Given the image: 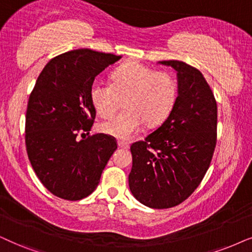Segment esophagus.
Listing matches in <instances>:
<instances>
[{"instance_id":"1","label":"esophagus","mask_w":252,"mask_h":252,"mask_svg":"<svg viewBox=\"0 0 252 252\" xmlns=\"http://www.w3.org/2000/svg\"><path fill=\"white\" fill-rule=\"evenodd\" d=\"M118 147L119 148H124V149H127L129 148V145L127 142H124V141H118Z\"/></svg>"}]
</instances>
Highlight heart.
<instances>
[{"label":"heart","instance_id":"obj_1","mask_svg":"<svg viewBox=\"0 0 252 252\" xmlns=\"http://www.w3.org/2000/svg\"><path fill=\"white\" fill-rule=\"evenodd\" d=\"M177 87L166 71H155L139 62H128L113 71L111 83L94 81L90 89L91 103L100 117L109 118L125 98V110L100 124L99 129L120 140L132 139L143 123L158 125L174 106Z\"/></svg>","mask_w":252,"mask_h":252}]
</instances>
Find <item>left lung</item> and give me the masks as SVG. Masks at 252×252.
Instances as JSON below:
<instances>
[{
	"label": "left lung",
	"mask_w": 252,
	"mask_h": 252,
	"mask_svg": "<svg viewBox=\"0 0 252 252\" xmlns=\"http://www.w3.org/2000/svg\"><path fill=\"white\" fill-rule=\"evenodd\" d=\"M177 73V98L161 126L130 146L129 190L150 208L188 199L210 168L217 145L218 106L204 75L178 60L158 61Z\"/></svg>",
	"instance_id": "1"
}]
</instances>
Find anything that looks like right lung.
<instances>
[{
	"instance_id": "1",
	"label": "right lung",
	"mask_w": 252,
	"mask_h": 252,
	"mask_svg": "<svg viewBox=\"0 0 252 252\" xmlns=\"http://www.w3.org/2000/svg\"><path fill=\"white\" fill-rule=\"evenodd\" d=\"M120 55L81 48L52 59L29 98L25 145L32 168L51 193L80 200L96 190L116 139L80 132L93 126L96 110L90 99L94 77ZM85 138H83V136Z\"/></svg>"
}]
</instances>
